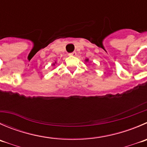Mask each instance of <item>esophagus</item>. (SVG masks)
<instances>
[{
	"instance_id": "obj_1",
	"label": "esophagus",
	"mask_w": 147,
	"mask_h": 147,
	"mask_svg": "<svg viewBox=\"0 0 147 147\" xmlns=\"http://www.w3.org/2000/svg\"><path fill=\"white\" fill-rule=\"evenodd\" d=\"M76 55H77L76 52H72V53H69V56H76Z\"/></svg>"
}]
</instances>
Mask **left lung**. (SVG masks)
<instances>
[{
  "instance_id": "1",
  "label": "left lung",
  "mask_w": 147,
  "mask_h": 147,
  "mask_svg": "<svg viewBox=\"0 0 147 147\" xmlns=\"http://www.w3.org/2000/svg\"><path fill=\"white\" fill-rule=\"evenodd\" d=\"M88 61H89V59H85V62H88Z\"/></svg>"
}]
</instances>
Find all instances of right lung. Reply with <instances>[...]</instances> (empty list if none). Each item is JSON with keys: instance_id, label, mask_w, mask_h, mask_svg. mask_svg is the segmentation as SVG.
Wrapping results in <instances>:
<instances>
[{"instance_id": "add662e5", "label": "right lung", "mask_w": 147, "mask_h": 147, "mask_svg": "<svg viewBox=\"0 0 147 147\" xmlns=\"http://www.w3.org/2000/svg\"><path fill=\"white\" fill-rule=\"evenodd\" d=\"M57 63V62H55V63H52V66H55V64H56Z\"/></svg>"}]
</instances>
